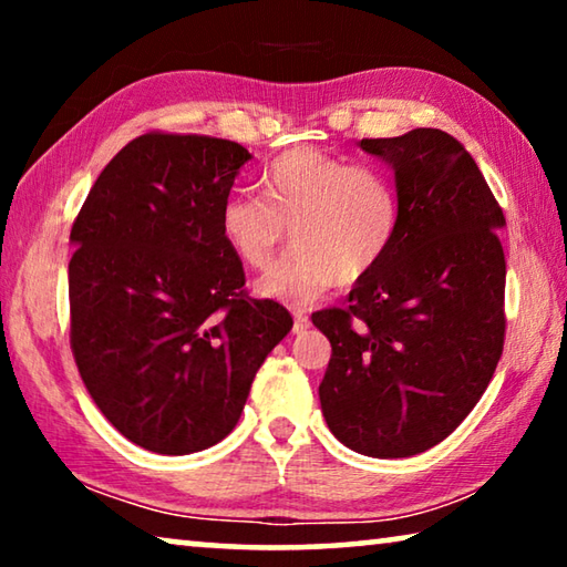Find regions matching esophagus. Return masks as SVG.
<instances>
[{"label": "esophagus", "instance_id": "obj_1", "mask_svg": "<svg viewBox=\"0 0 567 567\" xmlns=\"http://www.w3.org/2000/svg\"><path fill=\"white\" fill-rule=\"evenodd\" d=\"M292 315H295V328H292L295 332H302V330L310 328V318H307V312L295 310Z\"/></svg>", "mask_w": 567, "mask_h": 567}]
</instances>
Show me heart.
Returning a JSON list of instances; mask_svg holds the SVG:
<instances>
[{"instance_id": "obj_1", "label": "heart", "mask_w": 567, "mask_h": 567, "mask_svg": "<svg viewBox=\"0 0 567 567\" xmlns=\"http://www.w3.org/2000/svg\"><path fill=\"white\" fill-rule=\"evenodd\" d=\"M262 197L235 192L219 209L227 247L249 267L272 260L290 225L292 249L267 267L257 292L310 305L358 282L385 260L398 235L400 199L388 172L320 147H292L267 162Z\"/></svg>"}]
</instances>
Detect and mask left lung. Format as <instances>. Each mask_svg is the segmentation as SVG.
<instances>
[{
	"instance_id": "obj_1",
	"label": "left lung",
	"mask_w": 567,
	"mask_h": 567,
	"mask_svg": "<svg viewBox=\"0 0 567 567\" xmlns=\"http://www.w3.org/2000/svg\"><path fill=\"white\" fill-rule=\"evenodd\" d=\"M360 147L395 172L400 223L350 305L312 315L332 344L320 402L354 453L410 457L443 443L493 380L505 340V215L443 130Z\"/></svg>"
}]
</instances>
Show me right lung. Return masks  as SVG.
I'll return each instance as SVG.
<instances>
[{
    "instance_id": "add662e5",
    "label": "right lung",
    "mask_w": 567,
    "mask_h": 567,
    "mask_svg": "<svg viewBox=\"0 0 567 567\" xmlns=\"http://www.w3.org/2000/svg\"><path fill=\"white\" fill-rule=\"evenodd\" d=\"M252 157L207 134L122 147L72 225L70 344L84 388L134 445L189 455L233 433L267 354L292 330L255 300L219 229Z\"/></svg>"
}]
</instances>
